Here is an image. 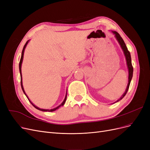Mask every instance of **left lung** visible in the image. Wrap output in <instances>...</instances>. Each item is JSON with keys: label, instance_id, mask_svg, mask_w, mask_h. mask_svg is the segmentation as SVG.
Wrapping results in <instances>:
<instances>
[{"label": "left lung", "instance_id": "left-lung-1", "mask_svg": "<svg viewBox=\"0 0 150 150\" xmlns=\"http://www.w3.org/2000/svg\"><path fill=\"white\" fill-rule=\"evenodd\" d=\"M113 33H114L115 34V36L117 40V41L119 42L120 46L122 49V51H123L124 52V54L125 55V57H126V62H127V66H128V71H129V77H128V86H127V88H126V91L125 93L122 94V96L118 99V100H117L115 103L117 102L120 101L121 99H122V98H123L125 97V96L126 95V93L128 92V90L129 89V84H130V83H131V79H132V77H133V66H132V64H131V55H130V52H129V51L128 50V48H127L126 44L124 42L123 39H122V38L120 36V35L117 33V32H115V31H113L112 32Z\"/></svg>", "mask_w": 150, "mask_h": 150}]
</instances>
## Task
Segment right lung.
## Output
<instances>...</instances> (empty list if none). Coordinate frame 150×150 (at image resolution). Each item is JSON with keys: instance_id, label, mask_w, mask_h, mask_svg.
<instances>
[{"instance_id": "1", "label": "right lung", "mask_w": 150, "mask_h": 150, "mask_svg": "<svg viewBox=\"0 0 150 150\" xmlns=\"http://www.w3.org/2000/svg\"><path fill=\"white\" fill-rule=\"evenodd\" d=\"M28 41L29 40H28V41L26 42V43H25V44L24 45V47H23V49H22V55H21V60H20V62H19V71H20V74H21V88H22V91H23V92H24V93L25 94V96H26V97L28 98V100L30 101V103L33 104V106L34 107V108H35L36 109H38V110H40V111H51V112H52V111H55V110H56L57 108H59V107H61V106H63L64 104V103H65V102H66V98H67V94L66 95V98H65V99H64V101H63L62 103V104H61L60 106H59L58 107H57V108H54V109H52V110H43V109H40V108H38L37 106H35L34 104H33V103H31V101L29 100V99L28 98V96H27L26 95V94H25V91H24V88H23V86H22V74H21V64H22V59H23V56H24V49H25V47H26V45L28 44Z\"/></svg>"}]
</instances>
